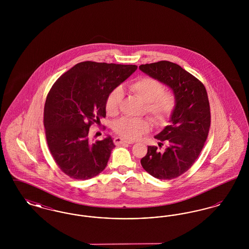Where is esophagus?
I'll list each match as a JSON object with an SVG mask.
<instances>
[{"mask_svg":"<svg viewBox=\"0 0 249 249\" xmlns=\"http://www.w3.org/2000/svg\"><path fill=\"white\" fill-rule=\"evenodd\" d=\"M114 142H115V144H117V145H119V144H123V143H128V144H131V143H133V142L124 140V139H123V138H121V137H116V138L114 139Z\"/></svg>","mask_w":249,"mask_h":249,"instance_id":"1","label":"esophagus"}]
</instances>
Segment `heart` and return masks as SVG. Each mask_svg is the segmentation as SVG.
I'll return each instance as SVG.
<instances>
[{
  "mask_svg": "<svg viewBox=\"0 0 249 249\" xmlns=\"http://www.w3.org/2000/svg\"><path fill=\"white\" fill-rule=\"evenodd\" d=\"M130 90L145 102L146 113L157 125L165 123L173 114L177 105L175 94L170 90H163V86L158 79L142 76L129 85ZM123 91L120 88L115 89L107 98V113L116 116L122 102ZM150 129L147 119L122 118L114 124V130L119 136L128 140H135Z\"/></svg>",
  "mask_w": 249,
  "mask_h": 249,
  "instance_id": "heart-1",
  "label": "heart"
}]
</instances>
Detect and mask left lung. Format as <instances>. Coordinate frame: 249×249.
<instances>
[{
  "mask_svg": "<svg viewBox=\"0 0 249 249\" xmlns=\"http://www.w3.org/2000/svg\"><path fill=\"white\" fill-rule=\"evenodd\" d=\"M139 69L168 86L177 99L170 124L155 136L159 146L167 144L164 151L148 145L141 160L142 168L155 178L174 179L194 164L207 139L211 123L207 92L199 79L177 63L161 60Z\"/></svg>",
  "mask_w": 249,
  "mask_h": 249,
  "instance_id": "8db88e82",
  "label": "left lung"
}]
</instances>
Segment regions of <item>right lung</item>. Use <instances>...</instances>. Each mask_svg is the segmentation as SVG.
I'll use <instances>...</instances> for the list:
<instances>
[{
	"mask_svg": "<svg viewBox=\"0 0 249 249\" xmlns=\"http://www.w3.org/2000/svg\"><path fill=\"white\" fill-rule=\"evenodd\" d=\"M136 65L83 61L64 72L48 92L44 125L49 151L59 169L77 180L94 178L115 147L111 136L89 140V127L106 118L109 94Z\"/></svg>",
	"mask_w": 249,
	"mask_h": 249,
	"instance_id": "obj_1",
	"label": "right lung"
}]
</instances>
